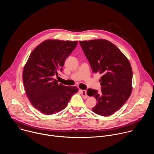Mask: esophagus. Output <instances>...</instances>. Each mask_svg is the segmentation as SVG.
<instances>
[{"label":"esophagus","instance_id":"esophagus-1","mask_svg":"<svg viewBox=\"0 0 154 154\" xmlns=\"http://www.w3.org/2000/svg\"><path fill=\"white\" fill-rule=\"evenodd\" d=\"M81 93H82V97L85 99L87 98L88 97V96L86 94V90H81Z\"/></svg>","mask_w":154,"mask_h":154}]
</instances>
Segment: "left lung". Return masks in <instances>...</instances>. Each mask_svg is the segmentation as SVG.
<instances>
[{
    "label": "left lung",
    "mask_w": 154,
    "mask_h": 154,
    "mask_svg": "<svg viewBox=\"0 0 154 154\" xmlns=\"http://www.w3.org/2000/svg\"><path fill=\"white\" fill-rule=\"evenodd\" d=\"M80 46L93 72L102 75L99 82L101 92L88 89L87 94L94 96L97 104L94 113L108 116L119 109L129 98L132 90V69L121 51L106 39L80 41Z\"/></svg>",
    "instance_id": "obj_1"
}]
</instances>
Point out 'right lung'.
<instances>
[{"mask_svg":"<svg viewBox=\"0 0 154 154\" xmlns=\"http://www.w3.org/2000/svg\"><path fill=\"white\" fill-rule=\"evenodd\" d=\"M77 41L46 40L31 53L23 71L26 93L32 105L42 114L51 115L63 110L78 92L75 86L58 83L54 76L62 72L66 59Z\"/></svg>","mask_w":154,"mask_h":154,"instance_id":"obj_1","label":"right lung"}]
</instances>
